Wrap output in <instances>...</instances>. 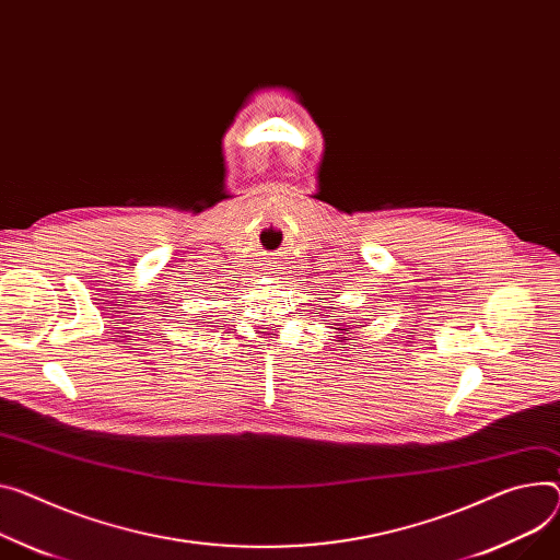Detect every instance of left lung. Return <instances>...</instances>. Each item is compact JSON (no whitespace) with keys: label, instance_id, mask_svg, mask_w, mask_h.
Instances as JSON below:
<instances>
[{"label":"left lung","instance_id":"obj_1","mask_svg":"<svg viewBox=\"0 0 560 560\" xmlns=\"http://www.w3.org/2000/svg\"><path fill=\"white\" fill-rule=\"evenodd\" d=\"M338 329V334H350V327H346V329H340V327H336ZM342 340H348V336H342Z\"/></svg>","mask_w":560,"mask_h":560}]
</instances>
